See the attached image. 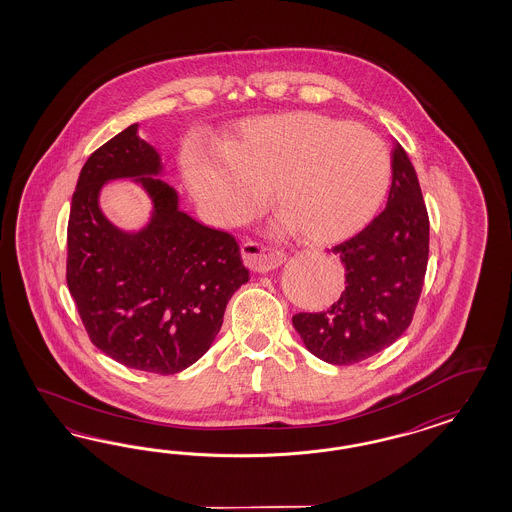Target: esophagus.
Returning a JSON list of instances; mask_svg holds the SVG:
<instances>
[{
    "mask_svg": "<svg viewBox=\"0 0 512 512\" xmlns=\"http://www.w3.org/2000/svg\"><path fill=\"white\" fill-rule=\"evenodd\" d=\"M242 259L255 272H270L285 263V253L281 249L268 248L259 242H244Z\"/></svg>",
    "mask_w": 512,
    "mask_h": 512,
    "instance_id": "esophagus-1",
    "label": "esophagus"
}]
</instances>
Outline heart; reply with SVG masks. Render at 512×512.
<instances>
[{"instance_id":"1","label":"heart","mask_w":512,"mask_h":512,"mask_svg":"<svg viewBox=\"0 0 512 512\" xmlns=\"http://www.w3.org/2000/svg\"><path fill=\"white\" fill-rule=\"evenodd\" d=\"M184 174L216 225L246 221L270 189L283 227H295L311 244H330L373 216L387 191L390 157L364 125L293 112L244 122L225 154H187Z\"/></svg>"}]
</instances>
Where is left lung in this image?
I'll list each match as a JSON object with an SVG mask.
<instances>
[{
    "instance_id": "obj_1",
    "label": "left lung",
    "mask_w": 512,
    "mask_h": 512,
    "mask_svg": "<svg viewBox=\"0 0 512 512\" xmlns=\"http://www.w3.org/2000/svg\"><path fill=\"white\" fill-rule=\"evenodd\" d=\"M428 248L430 219L419 178L396 142L387 208L332 248L345 266L340 298L326 310L293 315L308 351L328 364L349 366L398 340L419 304Z\"/></svg>"
}]
</instances>
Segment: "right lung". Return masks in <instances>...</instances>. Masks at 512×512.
Returning <instances> with one entry per match:
<instances>
[{"label": "right lung", "mask_w": 512, "mask_h": 512, "mask_svg": "<svg viewBox=\"0 0 512 512\" xmlns=\"http://www.w3.org/2000/svg\"><path fill=\"white\" fill-rule=\"evenodd\" d=\"M159 169L137 124L88 157L67 223V287L97 349L127 368L171 375L210 349L249 270L233 234L187 216L169 184L146 178ZM114 177H137L155 201L139 234L120 232L98 208V189Z\"/></svg>", "instance_id": "add662e5"}]
</instances>
